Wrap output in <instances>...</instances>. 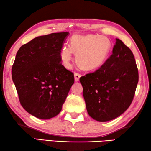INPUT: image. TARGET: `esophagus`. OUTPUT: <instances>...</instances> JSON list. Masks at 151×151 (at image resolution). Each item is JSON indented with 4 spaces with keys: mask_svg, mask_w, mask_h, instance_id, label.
Instances as JSON below:
<instances>
[{
    "mask_svg": "<svg viewBox=\"0 0 151 151\" xmlns=\"http://www.w3.org/2000/svg\"><path fill=\"white\" fill-rule=\"evenodd\" d=\"M80 77H81V74H80V73H74V78H75V81L76 82L79 81Z\"/></svg>",
    "mask_w": 151,
    "mask_h": 151,
    "instance_id": "obj_1",
    "label": "esophagus"
}]
</instances>
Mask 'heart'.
<instances>
[{
	"instance_id": "b5f03b06",
	"label": "heart",
	"mask_w": 151,
	"mask_h": 151,
	"mask_svg": "<svg viewBox=\"0 0 151 151\" xmlns=\"http://www.w3.org/2000/svg\"><path fill=\"white\" fill-rule=\"evenodd\" d=\"M111 49V40L98 35H73L70 40L69 47L61 49L60 58L67 69L72 66L73 53L76 54V62L84 70H93L102 65Z\"/></svg>"
}]
</instances>
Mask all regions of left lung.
<instances>
[{
    "mask_svg": "<svg viewBox=\"0 0 151 151\" xmlns=\"http://www.w3.org/2000/svg\"><path fill=\"white\" fill-rule=\"evenodd\" d=\"M139 80L131 49L116 38L112 54L96 71L80 78L86 110L99 122L112 120L131 105Z\"/></svg>",
    "mask_w": 151,
    "mask_h": 151,
    "instance_id": "1",
    "label": "left lung"
}]
</instances>
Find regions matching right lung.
<instances>
[{
    "label": "right lung",
    "instance_id": "obj_1",
    "mask_svg": "<svg viewBox=\"0 0 151 151\" xmlns=\"http://www.w3.org/2000/svg\"><path fill=\"white\" fill-rule=\"evenodd\" d=\"M68 34L36 37L16 53L12 80L22 106L37 118L48 119L59 114L74 83L73 73L62 65L60 58Z\"/></svg>",
    "mask_w": 151,
    "mask_h": 151
}]
</instances>
